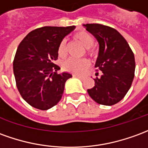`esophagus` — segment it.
Here are the masks:
<instances>
[{"label": "esophagus", "instance_id": "obj_1", "mask_svg": "<svg viewBox=\"0 0 148 148\" xmlns=\"http://www.w3.org/2000/svg\"><path fill=\"white\" fill-rule=\"evenodd\" d=\"M74 77H77V78H79V79H83V77H82L80 75H77V74H74Z\"/></svg>", "mask_w": 148, "mask_h": 148}]
</instances>
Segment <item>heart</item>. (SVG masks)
Segmentation results:
<instances>
[{
    "instance_id": "1",
    "label": "heart",
    "mask_w": 148,
    "mask_h": 148,
    "mask_svg": "<svg viewBox=\"0 0 148 148\" xmlns=\"http://www.w3.org/2000/svg\"><path fill=\"white\" fill-rule=\"evenodd\" d=\"M74 38L79 42L83 47L86 48V53L90 56L95 55L96 49L93 47L94 38L90 34L86 31H79L74 35ZM58 54L61 58H64L66 54V41L63 40L60 42L58 46ZM90 66L89 62L86 59L77 60L74 58H68L63 63L62 67L66 71L74 73V74H82Z\"/></svg>"
}]
</instances>
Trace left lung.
Segmentation results:
<instances>
[{
    "instance_id": "8db88e82",
    "label": "left lung",
    "mask_w": 148,
    "mask_h": 148,
    "mask_svg": "<svg viewBox=\"0 0 148 148\" xmlns=\"http://www.w3.org/2000/svg\"><path fill=\"white\" fill-rule=\"evenodd\" d=\"M99 42V56L95 67L102 71L95 86L88 89L96 103L112 106L124 98L134 79V53L125 38L113 28L100 24L83 25ZM98 74V73H97Z\"/></svg>"
}]
</instances>
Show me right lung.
I'll use <instances>...</instances> for the list:
<instances>
[{"mask_svg":"<svg viewBox=\"0 0 148 148\" xmlns=\"http://www.w3.org/2000/svg\"><path fill=\"white\" fill-rule=\"evenodd\" d=\"M75 26H45L31 31L18 45L13 60L16 87L30 106L46 110L55 106L63 94L70 73L57 74L60 67L58 46Z\"/></svg>","mask_w":148,"mask_h":148,"instance_id":"add662e5","label":"right lung"}]
</instances>
